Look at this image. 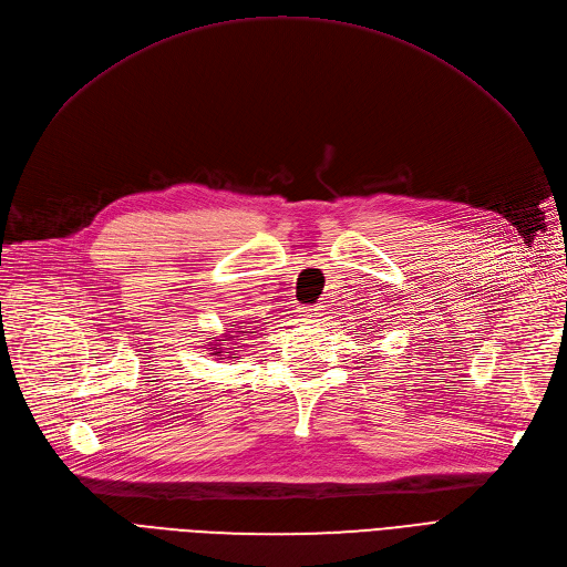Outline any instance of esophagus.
<instances>
[{"label": "esophagus", "mask_w": 567, "mask_h": 567, "mask_svg": "<svg viewBox=\"0 0 567 567\" xmlns=\"http://www.w3.org/2000/svg\"><path fill=\"white\" fill-rule=\"evenodd\" d=\"M298 317L302 321H315V319L321 317V310H319V307H315V305H305V307H298Z\"/></svg>", "instance_id": "obj_1"}]
</instances>
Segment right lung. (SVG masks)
Listing matches in <instances>:
<instances>
[{"instance_id":"1","label":"right lung","mask_w":567,"mask_h":567,"mask_svg":"<svg viewBox=\"0 0 567 567\" xmlns=\"http://www.w3.org/2000/svg\"><path fill=\"white\" fill-rule=\"evenodd\" d=\"M257 329H260V326H257ZM248 333H255V329H250V326L246 323V321H231V329H227V333H221L219 338H225L227 340V348H221V342H215V348H208L210 350V354L213 357H219V359H227L225 354L221 352H236V349H231V344H236L237 348H241L238 346L236 340H244L241 336H248ZM231 359H236V357H231Z\"/></svg>"}]
</instances>
